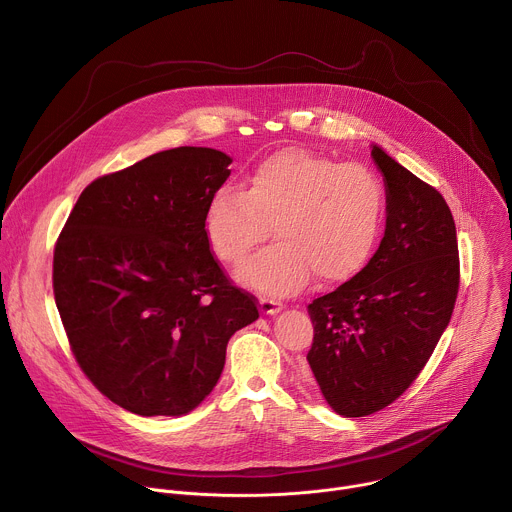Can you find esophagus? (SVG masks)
<instances>
[{"mask_svg":"<svg viewBox=\"0 0 512 512\" xmlns=\"http://www.w3.org/2000/svg\"><path fill=\"white\" fill-rule=\"evenodd\" d=\"M259 303H261V311L265 315H275V313H279L283 309L281 301H275V299H269V297H261Z\"/></svg>","mask_w":512,"mask_h":512,"instance_id":"34e87169","label":"esophagus"}]
</instances>
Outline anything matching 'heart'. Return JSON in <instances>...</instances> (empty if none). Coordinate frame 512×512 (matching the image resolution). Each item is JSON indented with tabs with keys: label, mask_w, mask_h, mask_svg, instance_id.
<instances>
[{
	"label": "heart",
	"mask_w": 512,
	"mask_h": 512,
	"mask_svg": "<svg viewBox=\"0 0 512 512\" xmlns=\"http://www.w3.org/2000/svg\"><path fill=\"white\" fill-rule=\"evenodd\" d=\"M386 191L374 170L281 148L255 164L247 191L223 185L205 213L215 257L241 265L273 225L277 243L241 269V279L269 295H289L311 279L339 283L368 261L384 215Z\"/></svg>",
	"instance_id": "obj_1"
}]
</instances>
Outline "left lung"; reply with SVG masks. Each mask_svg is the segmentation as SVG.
Masks as SVG:
<instances>
[{
    "instance_id": "8db88e82",
    "label": "left lung",
    "mask_w": 512,
    "mask_h": 512,
    "mask_svg": "<svg viewBox=\"0 0 512 512\" xmlns=\"http://www.w3.org/2000/svg\"><path fill=\"white\" fill-rule=\"evenodd\" d=\"M386 183V233L370 263L307 313L311 374L346 418L370 416L418 378L444 333L460 283L458 241L444 197L372 146Z\"/></svg>"
}]
</instances>
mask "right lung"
I'll return each mask as SVG.
<instances>
[{
  "mask_svg": "<svg viewBox=\"0 0 512 512\" xmlns=\"http://www.w3.org/2000/svg\"><path fill=\"white\" fill-rule=\"evenodd\" d=\"M231 158L156 152L92 181L54 247V297L86 378L138 416H181L215 388L231 335L259 317L205 231Z\"/></svg>",
  "mask_w": 512,
  "mask_h": 512,
  "instance_id": "right-lung-1",
  "label": "right lung"
}]
</instances>
